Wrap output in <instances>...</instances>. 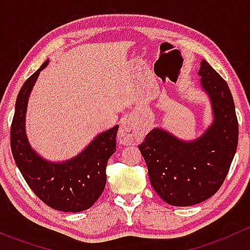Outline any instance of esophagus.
Wrapping results in <instances>:
<instances>
[{
  "mask_svg": "<svg viewBox=\"0 0 250 250\" xmlns=\"http://www.w3.org/2000/svg\"><path fill=\"white\" fill-rule=\"evenodd\" d=\"M144 138V132L138 125L137 121L133 118L127 117L121 123L120 132H118V139L125 145L130 144H139Z\"/></svg>",
  "mask_w": 250,
  "mask_h": 250,
  "instance_id": "obj_1",
  "label": "esophagus"
}]
</instances>
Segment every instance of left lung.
<instances>
[{
    "label": "left lung",
    "instance_id": "8db88e82",
    "mask_svg": "<svg viewBox=\"0 0 250 250\" xmlns=\"http://www.w3.org/2000/svg\"><path fill=\"white\" fill-rule=\"evenodd\" d=\"M198 75L213 112L206 132L186 141L153 128L139 145L153 190L176 207L203 202L220 188L238 143V121L228 83L206 60L201 62Z\"/></svg>",
    "mask_w": 250,
    "mask_h": 250
}]
</instances>
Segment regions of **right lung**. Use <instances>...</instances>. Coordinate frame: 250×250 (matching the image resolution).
<instances>
[{
  "mask_svg": "<svg viewBox=\"0 0 250 250\" xmlns=\"http://www.w3.org/2000/svg\"><path fill=\"white\" fill-rule=\"evenodd\" d=\"M46 60L22 84L16 102L11 127V148L14 161L35 195L50 208L78 213L90 208L106 184L107 161L116 152L118 125L98 134L77 156L62 162H50L30 145L25 132L27 103Z\"/></svg>",
  "mask_w": 250,
  "mask_h": 250,
  "instance_id": "obj_1",
  "label": "right lung"
}]
</instances>
